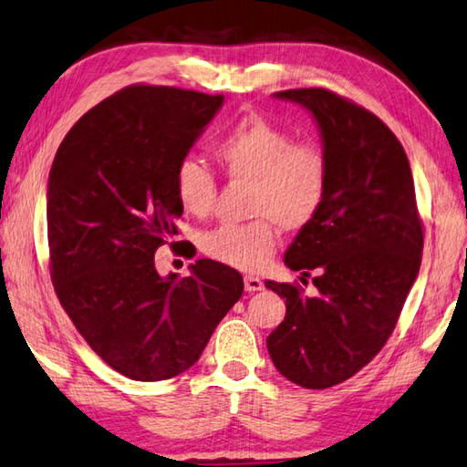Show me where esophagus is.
I'll use <instances>...</instances> for the list:
<instances>
[{
  "label": "esophagus",
  "mask_w": 467,
  "mask_h": 467,
  "mask_svg": "<svg viewBox=\"0 0 467 467\" xmlns=\"http://www.w3.org/2000/svg\"><path fill=\"white\" fill-rule=\"evenodd\" d=\"M265 285H263V281L259 279V277H254V275H246L244 277V289L249 291V294H254V291H261Z\"/></svg>",
  "instance_id": "esophagus-1"
}]
</instances>
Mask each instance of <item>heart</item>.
<instances>
[{
  "mask_svg": "<svg viewBox=\"0 0 467 467\" xmlns=\"http://www.w3.org/2000/svg\"><path fill=\"white\" fill-rule=\"evenodd\" d=\"M218 166L231 180L249 182V224H221L202 234L200 246L228 267L254 271L275 251L277 231H301L317 216L327 190V161L316 143L296 141L285 130L259 115H246L214 145ZM173 192L192 216H206L216 198V182L202 161L182 160L173 171Z\"/></svg>",
  "mask_w": 467,
  "mask_h": 467,
  "instance_id": "obj_1",
  "label": "heart"
}]
</instances>
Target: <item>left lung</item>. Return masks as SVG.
<instances>
[{
  "instance_id": "8db88e82",
  "label": "left lung",
  "mask_w": 467,
  "mask_h": 467,
  "mask_svg": "<svg viewBox=\"0 0 467 467\" xmlns=\"http://www.w3.org/2000/svg\"><path fill=\"white\" fill-rule=\"evenodd\" d=\"M312 113L327 161L317 216L285 251L307 297L289 283L265 281L285 299V319L267 337L275 368L304 389L354 377L380 352L397 326L421 267L423 228L403 145L367 109L326 88L273 95Z\"/></svg>"
}]
</instances>
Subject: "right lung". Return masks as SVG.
<instances>
[{
    "instance_id": "1",
    "label": "right lung",
    "mask_w": 467,
    "mask_h": 467,
    "mask_svg": "<svg viewBox=\"0 0 467 467\" xmlns=\"http://www.w3.org/2000/svg\"><path fill=\"white\" fill-rule=\"evenodd\" d=\"M223 95L127 87L64 137L46 190L50 275L72 324L109 367L155 382L196 364L243 296L239 271L200 259L161 277L155 251L184 213L173 171Z\"/></svg>"
}]
</instances>
